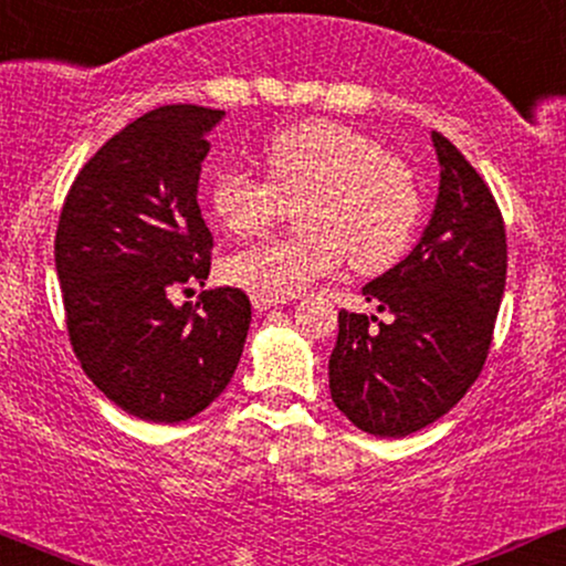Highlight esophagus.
<instances>
[{
    "instance_id": "34e87169",
    "label": "esophagus",
    "mask_w": 566,
    "mask_h": 566,
    "mask_svg": "<svg viewBox=\"0 0 566 566\" xmlns=\"http://www.w3.org/2000/svg\"><path fill=\"white\" fill-rule=\"evenodd\" d=\"M279 303H284V301H271V297L252 295V308H255V311H269V308H276Z\"/></svg>"
}]
</instances>
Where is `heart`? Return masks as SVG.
I'll list each match as a JSON object with an SVG mask.
<instances>
[{"label": "heart", "mask_w": 566, "mask_h": 566, "mask_svg": "<svg viewBox=\"0 0 566 566\" xmlns=\"http://www.w3.org/2000/svg\"><path fill=\"white\" fill-rule=\"evenodd\" d=\"M269 178L237 170L210 180L212 216L226 231L252 237L296 201L303 231L239 250L223 265L231 284L287 301L350 263L359 274L391 269L420 220V188L401 159L335 122L282 129L263 148Z\"/></svg>", "instance_id": "heart-1"}]
</instances>
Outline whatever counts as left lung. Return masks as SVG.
<instances>
[{
	"label": "left lung",
	"instance_id": "8db88e82",
	"mask_svg": "<svg viewBox=\"0 0 566 566\" xmlns=\"http://www.w3.org/2000/svg\"><path fill=\"white\" fill-rule=\"evenodd\" d=\"M439 193L412 252L361 287L375 314H337L329 394L361 431L401 439L437 423L482 373L505 290V226L490 188L431 135Z\"/></svg>",
	"mask_w": 566,
	"mask_h": 566
}]
</instances>
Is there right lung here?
<instances>
[{
  "instance_id": "add662e5",
  "label": "right lung",
  "mask_w": 566,
  "mask_h": 566,
  "mask_svg": "<svg viewBox=\"0 0 566 566\" xmlns=\"http://www.w3.org/2000/svg\"><path fill=\"white\" fill-rule=\"evenodd\" d=\"M226 112L161 106L116 133L71 186L55 233V271L71 346L116 407L180 423L223 394L252 322L237 287L175 305L210 276L212 233L199 172Z\"/></svg>"
}]
</instances>
